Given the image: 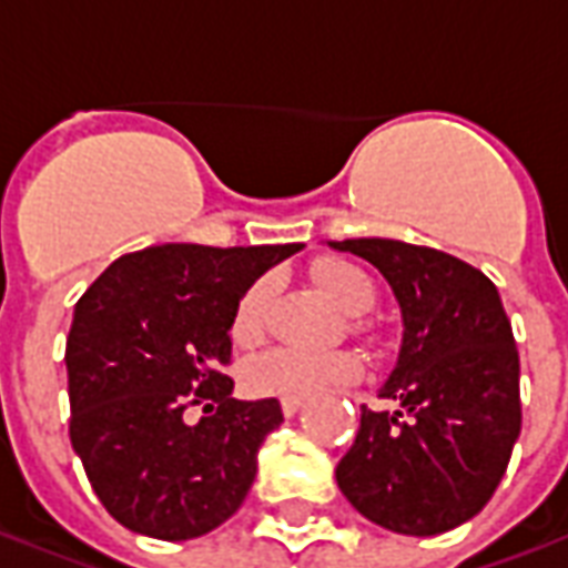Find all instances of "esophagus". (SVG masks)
Listing matches in <instances>:
<instances>
[{"label":"esophagus","mask_w":568,"mask_h":568,"mask_svg":"<svg viewBox=\"0 0 568 568\" xmlns=\"http://www.w3.org/2000/svg\"><path fill=\"white\" fill-rule=\"evenodd\" d=\"M297 410H301V402H297V398H285V402H283L285 417H295Z\"/></svg>","instance_id":"obj_1"}]
</instances>
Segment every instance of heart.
Returning <instances> with one entry per match:
<instances>
[{
  "label": "heart",
  "mask_w": 568,
  "mask_h": 568,
  "mask_svg": "<svg viewBox=\"0 0 568 568\" xmlns=\"http://www.w3.org/2000/svg\"><path fill=\"white\" fill-rule=\"evenodd\" d=\"M316 280L328 295L349 313V316H365L377 304V285L368 273L353 261L328 258L316 264ZM276 283L273 276H261L258 283L246 288L240 297L231 320V337L236 346H255L267 332L271 320V304ZM362 362L353 353L332 349V353H304L292 346H273L258 356H252L240 371L243 389L255 398H316L358 381Z\"/></svg>",
  "instance_id": "b5f03b06"
}]
</instances>
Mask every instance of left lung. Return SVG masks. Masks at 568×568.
I'll return each instance as SVG.
<instances>
[{
	"instance_id": "1",
	"label": "left lung",
	"mask_w": 568,
	"mask_h": 568,
	"mask_svg": "<svg viewBox=\"0 0 568 568\" xmlns=\"http://www.w3.org/2000/svg\"><path fill=\"white\" fill-rule=\"evenodd\" d=\"M328 246L383 273L405 325L377 389L398 410L362 407L337 487L383 529L447 532L487 505L520 435V358L499 288L438 248L383 236Z\"/></svg>"
}]
</instances>
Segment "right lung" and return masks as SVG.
Returning a JSON list of instances; mask_svg holds the SVG:
<instances>
[{
    "label": "right lung",
    "mask_w": 568,
    "mask_h": 568,
    "mask_svg": "<svg viewBox=\"0 0 568 568\" xmlns=\"http://www.w3.org/2000/svg\"><path fill=\"white\" fill-rule=\"evenodd\" d=\"M301 248L163 243L112 261L81 295L67 341L69 438L121 526L187 541L243 505L283 407L234 398L222 374L231 320L248 285ZM191 404L207 417L191 424Z\"/></svg>",
    "instance_id": "add662e5"
}]
</instances>
